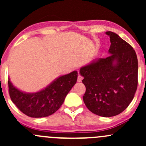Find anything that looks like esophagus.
<instances>
[{
	"mask_svg": "<svg viewBox=\"0 0 146 146\" xmlns=\"http://www.w3.org/2000/svg\"><path fill=\"white\" fill-rule=\"evenodd\" d=\"M83 80V77L81 75H78V82H82V80Z\"/></svg>",
	"mask_w": 146,
	"mask_h": 146,
	"instance_id": "1",
	"label": "esophagus"
}]
</instances>
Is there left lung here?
<instances>
[{
  "mask_svg": "<svg viewBox=\"0 0 146 146\" xmlns=\"http://www.w3.org/2000/svg\"><path fill=\"white\" fill-rule=\"evenodd\" d=\"M110 56L99 58L80 68L86 86L83 100L88 109L99 116L119 115L133 100L138 84V60L134 48L111 31Z\"/></svg>",
  "mask_w": 146,
  "mask_h": 146,
  "instance_id": "1",
  "label": "left lung"
}]
</instances>
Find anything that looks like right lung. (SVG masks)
<instances>
[{
	"instance_id": "1",
	"label": "right lung",
	"mask_w": 146,
	"mask_h": 146,
	"mask_svg": "<svg viewBox=\"0 0 146 146\" xmlns=\"http://www.w3.org/2000/svg\"><path fill=\"white\" fill-rule=\"evenodd\" d=\"M77 80L78 72L74 71L56 79L44 89L28 93L16 88L9 79V93L11 101L22 113L34 118L48 117L60 108Z\"/></svg>"
}]
</instances>
